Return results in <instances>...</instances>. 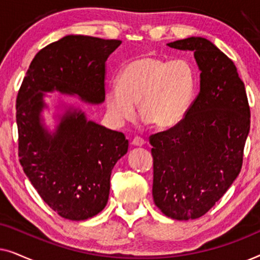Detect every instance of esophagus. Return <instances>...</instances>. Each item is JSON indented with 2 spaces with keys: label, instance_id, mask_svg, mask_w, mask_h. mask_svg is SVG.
<instances>
[{
  "label": "esophagus",
  "instance_id": "esophagus-1",
  "mask_svg": "<svg viewBox=\"0 0 260 260\" xmlns=\"http://www.w3.org/2000/svg\"><path fill=\"white\" fill-rule=\"evenodd\" d=\"M144 143H145L144 140L141 137H135L133 142H131V144H133L134 147H142V145H144Z\"/></svg>",
  "mask_w": 260,
  "mask_h": 260
}]
</instances>
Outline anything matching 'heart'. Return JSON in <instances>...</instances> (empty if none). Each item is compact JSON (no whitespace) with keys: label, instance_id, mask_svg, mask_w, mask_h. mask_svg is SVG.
Here are the masks:
<instances>
[{"label":"heart","instance_id":"heart-1","mask_svg":"<svg viewBox=\"0 0 260 260\" xmlns=\"http://www.w3.org/2000/svg\"><path fill=\"white\" fill-rule=\"evenodd\" d=\"M197 90V74L187 59L163 60L143 55L120 70L117 85L106 91V109L117 125L136 116L157 129H170L186 117Z\"/></svg>","mask_w":260,"mask_h":260}]
</instances>
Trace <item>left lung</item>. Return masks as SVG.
I'll return each instance as SVG.
<instances>
[{
  "instance_id": "8db88e82",
  "label": "left lung",
  "mask_w": 260,
  "mask_h": 260,
  "mask_svg": "<svg viewBox=\"0 0 260 260\" xmlns=\"http://www.w3.org/2000/svg\"><path fill=\"white\" fill-rule=\"evenodd\" d=\"M194 52L200 92L181 122L152 135V197L163 214L193 220L206 214L239 175L250 133V106L237 67L207 39L167 44Z\"/></svg>"
}]
</instances>
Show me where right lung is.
<instances>
[{"instance_id": "1", "label": "right lung", "mask_w": 260, "mask_h": 260, "mask_svg": "<svg viewBox=\"0 0 260 260\" xmlns=\"http://www.w3.org/2000/svg\"><path fill=\"white\" fill-rule=\"evenodd\" d=\"M120 40L66 35L42 48L30 62L16 99L19 156L23 172L46 204L62 218L80 221L108 204L113 167L129 142L118 131L88 120L83 110L61 99L54 130L45 124L46 93L77 97L86 104L105 101V62Z\"/></svg>"}]
</instances>
